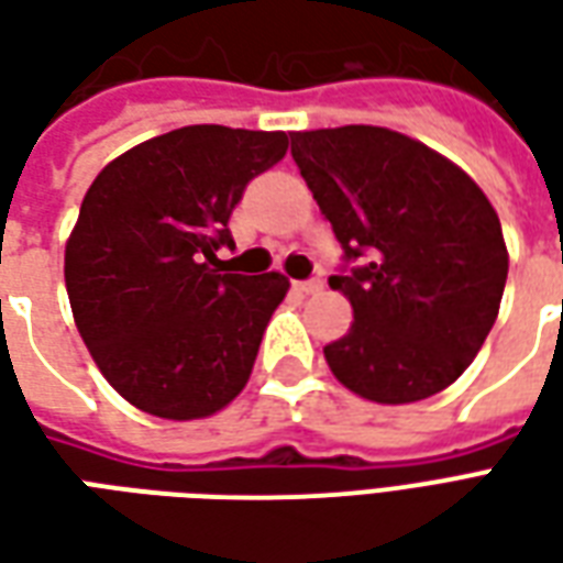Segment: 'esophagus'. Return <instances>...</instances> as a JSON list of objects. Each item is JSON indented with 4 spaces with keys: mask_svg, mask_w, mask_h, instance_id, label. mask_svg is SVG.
I'll return each mask as SVG.
<instances>
[{
    "mask_svg": "<svg viewBox=\"0 0 563 563\" xmlns=\"http://www.w3.org/2000/svg\"><path fill=\"white\" fill-rule=\"evenodd\" d=\"M298 286V292H305V295H313L322 289V280L319 277H313V280H301V283H295Z\"/></svg>",
    "mask_w": 563,
    "mask_h": 563,
    "instance_id": "34e87169",
    "label": "esophagus"
}]
</instances>
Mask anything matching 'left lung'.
<instances>
[{
    "label": "left lung",
    "instance_id": "left-lung-1",
    "mask_svg": "<svg viewBox=\"0 0 563 563\" xmlns=\"http://www.w3.org/2000/svg\"><path fill=\"white\" fill-rule=\"evenodd\" d=\"M292 159L362 268L334 274L353 325L322 353L358 398L413 404L452 386L488 338L509 253L471 174L383 126L292 132Z\"/></svg>",
    "mask_w": 563,
    "mask_h": 563
}]
</instances>
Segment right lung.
<instances>
[{
	"instance_id": "right-lung-1",
	"label": "right lung",
	"mask_w": 563,
	"mask_h": 563,
	"mask_svg": "<svg viewBox=\"0 0 563 563\" xmlns=\"http://www.w3.org/2000/svg\"><path fill=\"white\" fill-rule=\"evenodd\" d=\"M286 132L184 126L104 165L66 241V289L102 377L144 413H220L253 374L280 271L222 274L229 217L256 174L286 156Z\"/></svg>"
}]
</instances>
